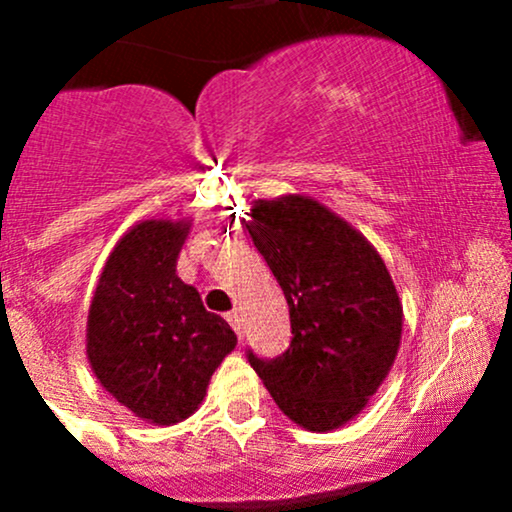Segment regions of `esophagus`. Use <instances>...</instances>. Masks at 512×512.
Here are the masks:
<instances>
[{
  "label": "esophagus",
  "mask_w": 512,
  "mask_h": 512,
  "mask_svg": "<svg viewBox=\"0 0 512 512\" xmlns=\"http://www.w3.org/2000/svg\"><path fill=\"white\" fill-rule=\"evenodd\" d=\"M226 320L231 322L233 332H236L238 337H243V317H240L238 310H233V313H228V315H226Z\"/></svg>",
  "instance_id": "obj_1"
}]
</instances>
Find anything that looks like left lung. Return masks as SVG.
<instances>
[{
    "mask_svg": "<svg viewBox=\"0 0 512 512\" xmlns=\"http://www.w3.org/2000/svg\"><path fill=\"white\" fill-rule=\"evenodd\" d=\"M248 233L284 291L291 346L250 366L293 424L334 431L363 411L395 363L402 301L383 257L303 195L255 199Z\"/></svg>",
    "mask_w": 512,
    "mask_h": 512,
    "instance_id": "left-lung-1",
    "label": "left lung"
}]
</instances>
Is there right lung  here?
<instances>
[{
    "instance_id": "add662e5",
    "label": "right lung",
    "mask_w": 512,
    "mask_h": 512,
    "mask_svg": "<svg viewBox=\"0 0 512 512\" xmlns=\"http://www.w3.org/2000/svg\"><path fill=\"white\" fill-rule=\"evenodd\" d=\"M187 219H149L117 240L93 291L86 356L98 383L134 416L173 426L192 416L238 337L175 274Z\"/></svg>"
}]
</instances>
